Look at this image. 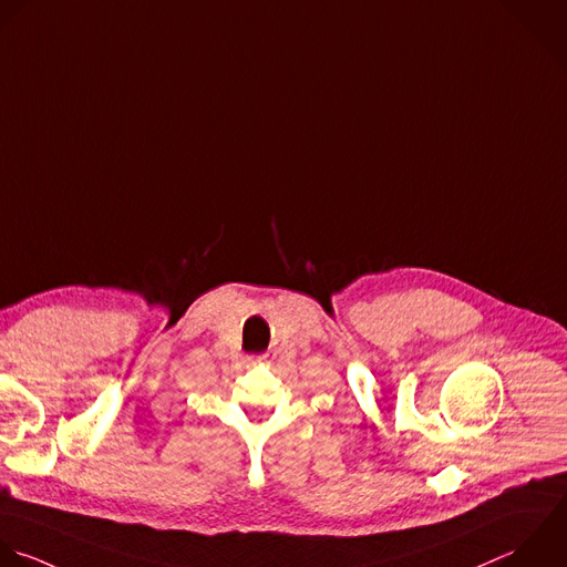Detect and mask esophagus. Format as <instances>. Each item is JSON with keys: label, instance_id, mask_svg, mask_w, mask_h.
<instances>
[{"label": "esophagus", "instance_id": "34e87169", "mask_svg": "<svg viewBox=\"0 0 567 567\" xmlns=\"http://www.w3.org/2000/svg\"><path fill=\"white\" fill-rule=\"evenodd\" d=\"M254 360H256V362H269V353H260V355H256Z\"/></svg>", "mask_w": 567, "mask_h": 567}]
</instances>
